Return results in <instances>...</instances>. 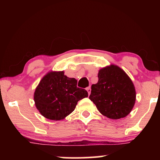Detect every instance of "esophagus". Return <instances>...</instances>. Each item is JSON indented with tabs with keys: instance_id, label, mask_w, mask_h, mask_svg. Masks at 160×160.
Listing matches in <instances>:
<instances>
[{
	"instance_id": "obj_1",
	"label": "esophagus",
	"mask_w": 160,
	"mask_h": 160,
	"mask_svg": "<svg viewBox=\"0 0 160 160\" xmlns=\"http://www.w3.org/2000/svg\"><path fill=\"white\" fill-rule=\"evenodd\" d=\"M86 90L88 91V94H89V95H90V92H91V88H90V87H89V88H86Z\"/></svg>"
}]
</instances>
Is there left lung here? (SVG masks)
<instances>
[{
    "label": "left lung",
    "instance_id": "left-lung-1",
    "mask_svg": "<svg viewBox=\"0 0 160 160\" xmlns=\"http://www.w3.org/2000/svg\"><path fill=\"white\" fill-rule=\"evenodd\" d=\"M98 82L92 85L90 99L102 115L112 119L128 116L136 99L135 86L120 67L111 64L99 70Z\"/></svg>",
    "mask_w": 160,
    "mask_h": 160
}]
</instances>
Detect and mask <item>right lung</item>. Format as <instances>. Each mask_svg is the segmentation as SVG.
<instances>
[{
    "label": "right lung",
    "mask_w": 160,
    "mask_h": 160,
    "mask_svg": "<svg viewBox=\"0 0 160 160\" xmlns=\"http://www.w3.org/2000/svg\"><path fill=\"white\" fill-rule=\"evenodd\" d=\"M77 80L64 71L47 72L35 89L34 100L39 113L49 120H63L75 110L78 102L88 97L85 90L77 87Z\"/></svg>",
    "instance_id": "add662e5"
}]
</instances>
